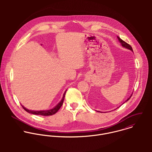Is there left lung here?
Instances as JSON below:
<instances>
[{
	"instance_id": "left-lung-1",
	"label": "left lung",
	"mask_w": 152,
	"mask_h": 152,
	"mask_svg": "<svg viewBox=\"0 0 152 152\" xmlns=\"http://www.w3.org/2000/svg\"><path fill=\"white\" fill-rule=\"evenodd\" d=\"M117 37H118V40H119V42L121 43V45H122V47H125V48H128V49H129L130 50H131V51H133V49H132V47L130 46V45L129 44L127 43H126L125 42H124V40H122L120 37H119L118 36H117ZM132 94L130 95V97L128 98V99H127L126 100V101L125 102H127L129 99L130 98V97L132 96ZM124 102V103H125Z\"/></svg>"
}]
</instances>
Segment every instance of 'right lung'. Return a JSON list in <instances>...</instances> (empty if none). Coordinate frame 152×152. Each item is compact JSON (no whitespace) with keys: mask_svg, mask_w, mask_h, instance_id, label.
Returning a JSON list of instances; mask_svg holds the SVG:
<instances>
[{"mask_svg":"<svg viewBox=\"0 0 152 152\" xmlns=\"http://www.w3.org/2000/svg\"><path fill=\"white\" fill-rule=\"evenodd\" d=\"M66 90L65 91L64 93L62 99L61 100V101L53 109H49V110H29L28 109L26 108L25 107H24L23 105H22L23 108L24 109L26 112H27L28 113L33 114V115H42V116H50V115H53L54 114H55L59 109L61 108V107L62 106L63 102H64V97H65V94L66 93Z\"/></svg>","mask_w":152,"mask_h":152,"instance_id":"1","label":"right lung"}]
</instances>
